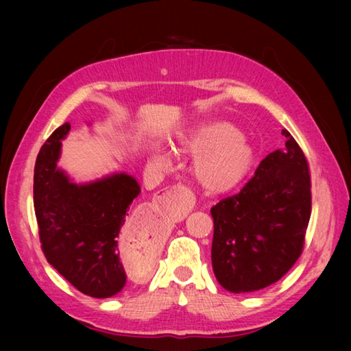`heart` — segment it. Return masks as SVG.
Returning <instances> with one entry per match:
<instances>
[{
  "mask_svg": "<svg viewBox=\"0 0 351 351\" xmlns=\"http://www.w3.org/2000/svg\"><path fill=\"white\" fill-rule=\"evenodd\" d=\"M176 153L193 156L192 176L207 195L232 192L251 171L255 153L252 145L234 123L228 121H206L176 136ZM171 153L154 148L152 162L156 167L171 164Z\"/></svg>",
  "mask_w": 351,
  "mask_h": 351,
  "instance_id": "1",
  "label": "heart"
}]
</instances>
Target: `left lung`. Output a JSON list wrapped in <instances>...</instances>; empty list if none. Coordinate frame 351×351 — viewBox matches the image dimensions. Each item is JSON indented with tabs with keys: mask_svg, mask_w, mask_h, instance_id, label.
I'll return each mask as SVG.
<instances>
[{
	"mask_svg": "<svg viewBox=\"0 0 351 351\" xmlns=\"http://www.w3.org/2000/svg\"><path fill=\"white\" fill-rule=\"evenodd\" d=\"M285 150L269 153L239 195L213 206L212 268L230 293L263 289L287 274L304 247L311 215L304 152L287 130Z\"/></svg>",
	"mask_w": 351,
	"mask_h": 351,
	"instance_id": "1",
	"label": "left lung"
}]
</instances>
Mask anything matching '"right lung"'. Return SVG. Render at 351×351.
<instances>
[{"instance_id":"right-lung-1","label":"right lung","mask_w":351,"mask_h":351,"mask_svg":"<svg viewBox=\"0 0 351 351\" xmlns=\"http://www.w3.org/2000/svg\"><path fill=\"white\" fill-rule=\"evenodd\" d=\"M69 122L45 142L35 161L34 207L47 263L80 293L106 299L127 283L117 240L128 209L141 193L136 178L116 171L75 182L58 167Z\"/></svg>"}]
</instances>
